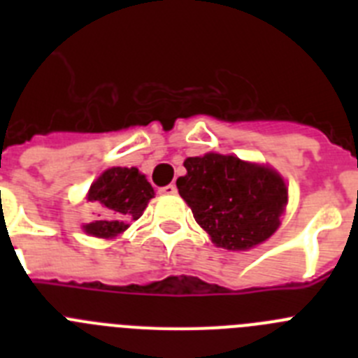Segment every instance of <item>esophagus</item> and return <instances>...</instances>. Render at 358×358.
I'll return each instance as SVG.
<instances>
[{
  "instance_id": "1",
  "label": "esophagus",
  "mask_w": 358,
  "mask_h": 358,
  "mask_svg": "<svg viewBox=\"0 0 358 358\" xmlns=\"http://www.w3.org/2000/svg\"><path fill=\"white\" fill-rule=\"evenodd\" d=\"M161 195H176L177 194V186L176 185H166L163 188H159Z\"/></svg>"
}]
</instances>
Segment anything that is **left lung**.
<instances>
[{"label":"left lung","mask_w":358,"mask_h":358,"mask_svg":"<svg viewBox=\"0 0 358 358\" xmlns=\"http://www.w3.org/2000/svg\"><path fill=\"white\" fill-rule=\"evenodd\" d=\"M179 195L218 248H255L280 226L287 186L274 170L220 154L188 157Z\"/></svg>","instance_id":"8db88e82"}]
</instances>
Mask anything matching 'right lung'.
<instances>
[{
    "label": "right lung",
    "instance_id": "1",
    "mask_svg": "<svg viewBox=\"0 0 358 358\" xmlns=\"http://www.w3.org/2000/svg\"><path fill=\"white\" fill-rule=\"evenodd\" d=\"M152 197L154 189L138 169L115 166L106 170L87 195V201L102 208L103 217L85 224V233L98 238H113L143 215Z\"/></svg>",
    "mask_w": 358,
    "mask_h": 358
}]
</instances>
